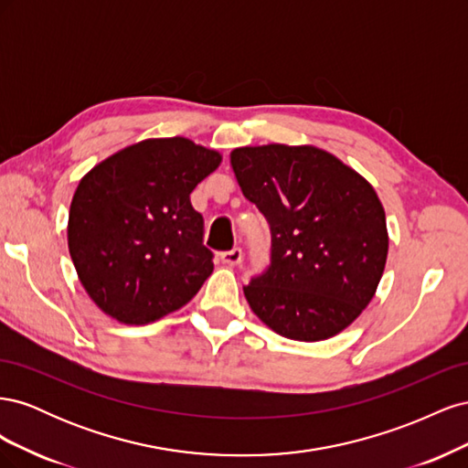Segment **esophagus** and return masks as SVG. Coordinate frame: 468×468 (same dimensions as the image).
I'll return each mask as SVG.
<instances>
[{
  "mask_svg": "<svg viewBox=\"0 0 468 468\" xmlns=\"http://www.w3.org/2000/svg\"><path fill=\"white\" fill-rule=\"evenodd\" d=\"M220 260H222V263L234 267V265H238L239 261H242V250L232 248L230 251H222L220 253Z\"/></svg>",
  "mask_w": 468,
  "mask_h": 468,
  "instance_id": "obj_1",
  "label": "esophagus"
}]
</instances>
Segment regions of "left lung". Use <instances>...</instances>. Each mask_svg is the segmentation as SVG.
<instances>
[{"label": "left lung", "mask_w": 468, "mask_h": 468, "mask_svg": "<svg viewBox=\"0 0 468 468\" xmlns=\"http://www.w3.org/2000/svg\"><path fill=\"white\" fill-rule=\"evenodd\" d=\"M230 165L271 229V265L244 287L253 314L296 342L344 332L387 263V217L371 183L310 144L236 148Z\"/></svg>", "instance_id": "left-lung-1"}]
</instances>
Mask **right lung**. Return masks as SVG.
<instances>
[{
    "mask_svg": "<svg viewBox=\"0 0 468 468\" xmlns=\"http://www.w3.org/2000/svg\"><path fill=\"white\" fill-rule=\"evenodd\" d=\"M220 162V152L189 138H148L81 177L68 250L81 287L107 316L144 325L199 292L215 265L189 195Z\"/></svg>",
    "mask_w": 468,
    "mask_h": 468,
    "instance_id": "obj_1",
    "label": "right lung"
}]
</instances>
